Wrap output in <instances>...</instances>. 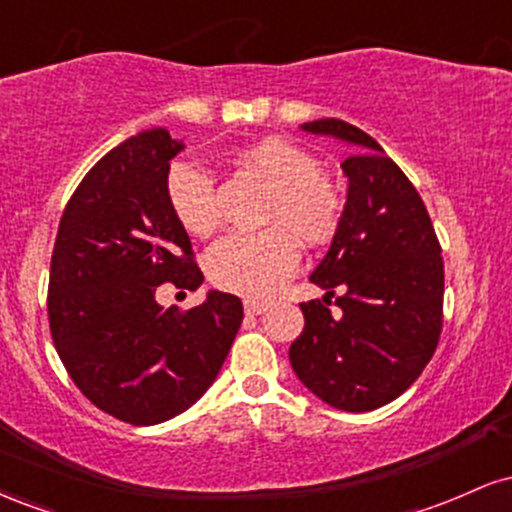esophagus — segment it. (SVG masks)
Listing matches in <instances>:
<instances>
[{"label": "esophagus", "mask_w": 512, "mask_h": 512, "mask_svg": "<svg viewBox=\"0 0 512 512\" xmlns=\"http://www.w3.org/2000/svg\"><path fill=\"white\" fill-rule=\"evenodd\" d=\"M243 305H245V313H248V315H262L264 310L269 308L267 303H264V301H255V298H248V301H245Z\"/></svg>", "instance_id": "esophagus-1"}]
</instances>
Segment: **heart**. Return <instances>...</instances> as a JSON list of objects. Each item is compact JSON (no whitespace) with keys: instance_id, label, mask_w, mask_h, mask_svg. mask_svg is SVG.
I'll return each instance as SVG.
<instances>
[{"instance_id":"heart-1","label":"heart","mask_w":512,"mask_h":512,"mask_svg":"<svg viewBox=\"0 0 512 512\" xmlns=\"http://www.w3.org/2000/svg\"><path fill=\"white\" fill-rule=\"evenodd\" d=\"M236 161L269 185L262 221L274 228L216 240L207 252V274L223 291L269 298L296 272L301 255L293 238L303 245L330 243L342 228L346 197L342 185L320 170L317 156L289 139H260L240 151ZM166 199L180 226L195 236H207L219 223L214 178L195 163L170 166Z\"/></svg>"}]
</instances>
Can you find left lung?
Wrapping results in <instances>:
<instances>
[{
  "label": "left lung",
  "mask_w": 512,
  "mask_h": 512,
  "mask_svg": "<svg viewBox=\"0 0 512 512\" xmlns=\"http://www.w3.org/2000/svg\"><path fill=\"white\" fill-rule=\"evenodd\" d=\"M303 129L356 149L342 163L349 178L342 228L310 276L327 296L301 303L305 327L289 349L291 366L330 407L378 409L419 378L438 346L440 243L424 199L370 134L334 117Z\"/></svg>",
  "instance_id": "8db88e82"
}]
</instances>
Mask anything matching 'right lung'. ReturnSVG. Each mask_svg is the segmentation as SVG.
<instances>
[{"label": "right lung", "instance_id": "right-lung-1", "mask_svg": "<svg viewBox=\"0 0 512 512\" xmlns=\"http://www.w3.org/2000/svg\"><path fill=\"white\" fill-rule=\"evenodd\" d=\"M168 129L127 139L69 197L50 262L52 342L74 385L132 426L173 419L214 383L231 351L243 303L211 291L190 310H163L161 284H202L187 231L166 199Z\"/></svg>", "mask_w": 512, "mask_h": 512}]
</instances>
